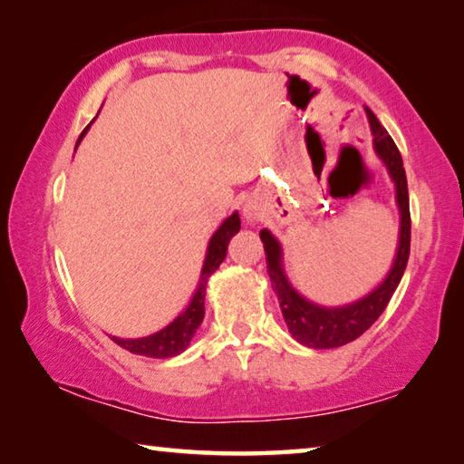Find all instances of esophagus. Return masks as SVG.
Returning <instances> with one entry per match:
<instances>
[{
	"label": "esophagus",
	"mask_w": 464,
	"mask_h": 464,
	"mask_svg": "<svg viewBox=\"0 0 464 464\" xmlns=\"http://www.w3.org/2000/svg\"><path fill=\"white\" fill-rule=\"evenodd\" d=\"M243 218H246L247 223H256L262 218V208L257 207L256 202H247L246 207H243Z\"/></svg>",
	"instance_id": "34e87169"
}]
</instances>
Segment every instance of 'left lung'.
<instances>
[{
  "mask_svg": "<svg viewBox=\"0 0 464 464\" xmlns=\"http://www.w3.org/2000/svg\"><path fill=\"white\" fill-rule=\"evenodd\" d=\"M372 132V147L379 160L384 163L389 176L395 184V202L399 208V241L395 260L387 276L379 286L371 290L366 296L358 298L354 303L342 304V307H324L304 298L298 290L290 285V280L282 264V246L268 229L260 231V239L266 251V264H268V276L272 280V288L276 293L282 309V317L286 321L288 332L293 334L298 343L315 350L340 348L343 343L354 342L371 327L381 313L387 307L392 293H395L399 282L410 260V243H411V218H410V194H407V178L401 153L392 143L389 132L382 129L379 119L372 114L371 108L364 106Z\"/></svg>",
  "mask_w": 464,
  "mask_h": 464,
  "instance_id": "obj_1",
  "label": "left lung"
}]
</instances>
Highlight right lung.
I'll list each match as a JSON object with an SVG mask.
<instances>
[{
	"mask_svg": "<svg viewBox=\"0 0 464 464\" xmlns=\"http://www.w3.org/2000/svg\"><path fill=\"white\" fill-rule=\"evenodd\" d=\"M90 130V127H85V130L77 139V145L82 143V139L85 137V132ZM75 145V149H77ZM241 229V221H239V213L235 210L231 217H227L225 221L218 225V229L213 233V237L208 241L207 247V256H204V264L200 270V280L198 286H196L194 295L188 303V307L179 313V315L171 321L169 325H166L160 332H155L151 335L145 337H112L114 343H119L121 348L132 352V354L139 356H147V358H171L182 354V352L190 345L192 337L196 334V329L200 327L202 319H204V296H207V285L208 278L217 272L218 266L223 264L227 257V247H229V241L235 233Z\"/></svg>",
	"mask_w": 464,
	"mask_h": 464,
	"instance_id": "add662e5",
	"label": "right lung"
}]
</instances>
